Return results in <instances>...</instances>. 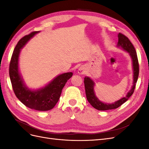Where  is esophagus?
Segmentation results:
<instances>
[{"instance_id":"obj_1","label":"esophagus","mask_w":149,"mask_h":149,"mask_svg":"<svg viewBox=\"0 0 149 149\" xmlns=\"http://www.w3.org/2000/svg\"><path fill=\"white\" fill-rule=\"evenodd\" d=\"M79 73L83 74V71L81 69H79Z\"/></svg>"}]
</instances>
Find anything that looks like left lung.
I'll return each mask as SVG.
<instances>
[{"label":"left lung","instance_id":"8db88e82","mask_svg":"<svg viewBox=\"0 0 149 149\" xmlns=\"http://www.w3.org/2000/svg\"><path fill=\"white\" fill-rule=\"evenodd\" d=\"M118 46L121 47L124 50L127 51L129 53L130 56L132 58L134 69V84L131 89L128 92L125 97H123L119 101H116L114 103L107 104L104 103L99 100V99L96 96L94 92V83L93 82V81L88 77H85L84 80V83L85 87V93L86 95L87 100L93 107H94L95 109L99 111H107L114 109L119 107L122 104H123L125 101H127L129 100V98L132 95L135 88H136V83L137 81V79L139 74V65L136 49H135L132 43L130 42L129 39L126 37V36H125L124 34L121 33H118Z\"/></svg>","mask_w":149,"mask_h":149}]
</instances>
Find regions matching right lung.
I'll return each mask as SVG.
<instances>
[{
	"label": "right lung",
	"instance_id": "obj_1",
	"mask_svg": "<svg viewBox=\"0 0 149 149\" xmlns=\"http://www.w3.org/2000/svg\"><path fill=\"white\" fill-rule=\"evenodd\" d=\"M39 31H32L22 38L17 43L9 65V76L12 88L15 96L24 104L30 109L46 111L51 110L58 101L67 81L72 76V73H65L58 76L46 86L37 91H31L24 84L19 72V56L20 49L25 44Z\"/></svg>",
	"mask_w": 149,
	"mask_h": 149
}]
</instances>
